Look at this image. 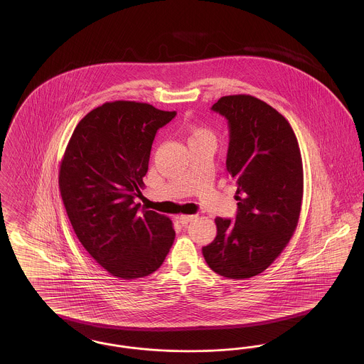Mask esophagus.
Wrapping results in <instances>:
<instances>
[{"label": "esophagus", "mask_w": 364, "mask_h": 364, "mask_svg": "<svg viewBox=\"0 0 364 364\" xmlns=\"http://www.w3.org/2000/svg\"><path fill=\"white\" fill-rule=\"evenodd\" d=\"M195 218H196V215H184V214H181V215H177V217H176V220H177L181 225H187L188 223L193 221Z\"/></svg>", "instance_id": "esophagus-1"}]
</instances>
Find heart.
I'll return each instance as SVG.
<instances>
[{"label": "heart", "mask_w": 364, "mask_h": 364, "mask_svg": "<svg viewBox=\"0 0 364 364\" xmlns=\"http://www.w3.org/2000/svg\"><path fill=\"white\" fill-rule=\"evenodd\" d=\"M205 136H211V134L208 132V129H205V128H195V129H192L191 139L205 138Z\"/></svg>", "instance_id": "heart-1"}]
</instances>
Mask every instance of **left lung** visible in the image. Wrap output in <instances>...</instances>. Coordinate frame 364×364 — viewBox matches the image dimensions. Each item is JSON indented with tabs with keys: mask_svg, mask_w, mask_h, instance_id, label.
Returning a JSON list of instances; mask_svg holds the SVG:
<instances>
[{
	"mask_svg": "<svg viewBox=\"0 0 364 364\" xmlns=\"http://www.w3.org/2000/svg\"><path fill=\"white\" fill-rule=\"evenodd\" d=\"M229 122L226 169L237 191L236 221L215 218L217 236L202 248L220 276L264 272L294 236L303 200V162L288 120L252 95L221 97L211 107Z\"/></svg>",
	"mask_w": 364,
	"mask_h": 364,
	"instance_id": "left-lung-1",
	"label": "left lung"
}]
</instances>
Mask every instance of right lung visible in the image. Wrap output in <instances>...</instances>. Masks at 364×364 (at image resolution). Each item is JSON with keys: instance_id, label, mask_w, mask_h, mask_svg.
<instances>
[{"instance_id": "right-lung-1", "label": "right lung", "mask_w": 364, "mask_h": 364, "mask_svg": "<svg viewBox=\"0 0 364 364\" xmlns=\"http://www.w3.org/2000/svg\"><path fill=\"white\" fill-rule=\"evenodd\" d=\"M176 112L135 101L92 109L76 125L58 172L70 225L87 252L105 270L124 279L154 273L174 242L171 218L140 210L156 131Z\"/></svg>"}]
</instances>
